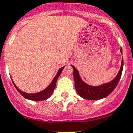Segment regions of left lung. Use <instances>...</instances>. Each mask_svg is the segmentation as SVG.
I'll use <instances>...</instances> for the list:
<instances>
[{"label":"left lung","mask_w":133,"mask_h":133,"mask_svg":"<svg viewBox=\"0 0 133 133\" xmlns=\"http://www.w3.org/2000/svg\"><path fill=\"white\" fill-rule=\"evenodd\" d=\"M121 52L123 53L122 49H121ZM71 66L73 69L75 87L77 93L84 99L99 100L105 98L108 95H110L118 84L120 78L121 77L122 72H123V58L122 59L121 66L119 71L115 78L109 83H104L101 85L98 86H91L84 83L81 78L78 70L74 66Z\"/></svg>","instance_id":"1"}]
</instances>
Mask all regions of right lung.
I'll use <instances>...</instances> for the list:
<instances>
[{"label":"right lung","mask_w":133,"mask_h":133,"mask_svg":"<svg viewBox=\"0 0 133 133\" xmlns=\"http://www.w3.org/2000/svg\"><path fill=\"white\" fill-rule=\"evenodd\" d=\"M64 67V66H63V67H61V69L58 70V72H57V74H56V76L55 77V78H53L52 82L50 83V84L45 89H44V90H42V91H41V92H36V93H26V92H23L22 90H20V89L16 87V84H15V83H14L13 81H12V83H13V84L15 85L16 89L18 90V92L25 98L29 100H31V101H44V100L49 98L52 94L55 87H56V81H57L58 78L59 77L60 75H61V73L62 72V70H63Z\"/></svg>","instance_id":"1"}]
</instances>
